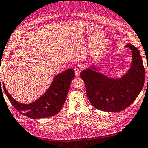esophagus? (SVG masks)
Here are the masks:
<instances>
[{
	"label": "esophagus",
	"mask_w": 148,
	"mask_h": 148,
	"mask_svg": "<svg viewBox=\"0 0 148 148\" xmlns=\"http://www.w3.org/2000/svg\"><path fill=\"white\" fill-rule=\"evenodd\" d=\"M82 69H83V66L81 64H77L74 67V72L75 76H79L80 75L81 72L82 71Z\"/></svg>",
	"instance_id": "esophagus-1"
}]
</instances>
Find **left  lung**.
<instances>
[{
    "mask_svg": "<svg viewBox=\"0 0 148 148\" xmlns=\"http://www.w3.org/2000/svg\"><path fill=\"white\" fill-rule=\"evenodd\" d=\"M125 47L131 50L132 61L129 71L121 78H110L97 73V69L92 66L81 73L89 101L99 110H123L135 101L143 88L145 70L139 51L132 44Z\"/></svg>",
    "mask_w": 148,
    "mask_h": 148,
    "instance_id": "1",
    "label": "left lung"
}]
</instances>
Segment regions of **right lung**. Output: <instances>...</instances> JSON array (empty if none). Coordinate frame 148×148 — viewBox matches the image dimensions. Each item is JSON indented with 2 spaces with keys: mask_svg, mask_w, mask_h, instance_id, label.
Segmentation results:
<instances>
[{
  "mask_svg": "<svg viewBox=\"0 0 148 148\" xmlns=\"http://www.w3.org/2000/svg\"><path fill=\"white\" fill-rule=\"evenodd\" d=\"M73 69L56 75L50 86L43 96L29 104H22L17 101L3 88L9 101L17 110L31 119H40L52 116L60 111L67 98L71 81L74 77Z\"/></svg>",
  "mask_w": 148,
  "mask_h": 148,
  "instance_id": "obj_1",
  "label": "right lung"
}]
</instances>
